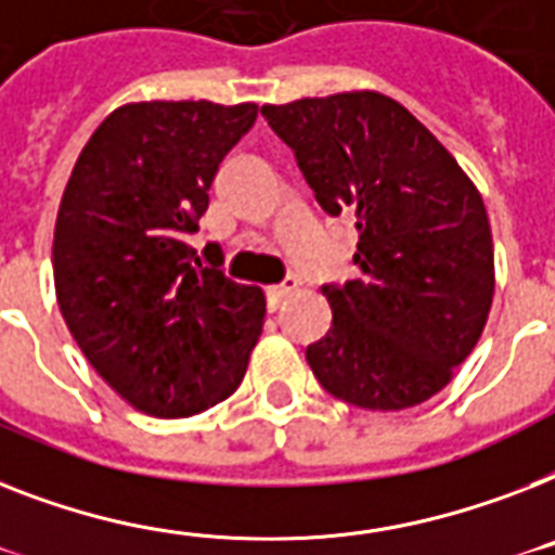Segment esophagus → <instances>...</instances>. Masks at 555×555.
<instances>
[{"mask_svg":"<svg viewBox=\"0 0 555 555\" xmlns=\"http://www.w3.org/2000/svg\"><path fill=\"white\" fill-rule=\"evenodd\" d=\"M293 291H299V279H293V276L285 279L282 285H270L268 291H264V293H268V305H270V308H276L279 301L285 299V296H291Z\"/></svg>","mask_w":555,"mask_h":555,"instance_id":"34e87169","label":"esophagus"}]
</instances>
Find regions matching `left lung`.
I'll list each match as a JSON object with an SVG mask.
<instances>
[{
    "label": "left lung",
    "mask_w": 555,
    "mask_h": 555,
    "mask_svg": "<svg viewBox=\"0 0 555 555\" xmlns=\"http://www.w3.org/2000/svg\"><path fill=\"white\" fill-rule=\"evenodd\" d=\"M331 216H356L348 285L322 287L331 331L305 356L319 385L364 410L427 402L476 348L493 305L481 193L450 151L379 90L262 105Z\"/></svg>",
    "instance_id": "1"
}]
</instances>
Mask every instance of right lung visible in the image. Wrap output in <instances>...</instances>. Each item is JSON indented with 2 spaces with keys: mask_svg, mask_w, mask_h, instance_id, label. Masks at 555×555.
I'll return each instance as SVG.
<instances>
[{
  "mask_svg": "<svg viewBox=\"0 0 555 555\" xmlns=\"http://www.w3.org/2000/svg\"><path fill=\"white\" fill-rule=\"evenodd\" d=\"M256 111L207 99L116 107L59 202V310L93 371L147 416H193L228 399L262 336V287L238 285L219 256L202 264L184 245Z\"/></svg>",
  "mask_w": 555,
  "mask_h": 555,
  "instance_id": "obj_1",
  "label": "right lung"
}]
</instances>
